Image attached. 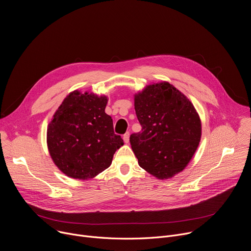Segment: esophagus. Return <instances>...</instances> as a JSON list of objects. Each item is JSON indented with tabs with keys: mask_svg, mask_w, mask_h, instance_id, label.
I'll use <instances>...</instances> for the list:
<instances>
[{
	"mask_svg": "<svg viewBox=\"0 0 251 251\" xmlns=\"http://www.w3.org/2000/svg\"><path fill=\"white\" fill-rule=\"evenodd\" d=\"M129 137H130L129 133H125L123 135V140H124V142L126 143V144H128V143H129Z\"/></svg>",
	"mask_w": 251,
	"mask_h": 251,
	"instance_id": "esophagus-1",
	"label": "esophagus"
}]
</instances>
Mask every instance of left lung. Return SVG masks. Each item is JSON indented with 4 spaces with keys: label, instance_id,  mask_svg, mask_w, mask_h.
Segmentation results:
<instances>
[{
    "label": "left lung",
    "instance_id": "left-lung-1",
    "mask_svg": "<svg viewBox=\"0 0 251 251\" xmlns=\"http://www.w3.org/2000/svg\"><path fill=\"white\" fill-rule=\"evenodd\" d=\"M134 106L142 131L130 136L139 166L161 180L182 172L195 155L201 122L188 97L167 81L135 93Z\"/></svg>",
    "mask_w": 251,
    "mask_h": 251
}]
</instances>
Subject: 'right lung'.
I'll use <instances>...</instances> for the list:
<instances>
[{"mask_svg":"<svg viewBox=\"0 0 251 251\" xmlns=\"http://www.w3.org/2000/svg\"><path fill=\"white\" fill-rule=\"evenodd\" d=\"M108 97L70 92L48 126L47 144L54 165L67 176L89 180L108 168L124 145L105 113Z\"/></svg>","mask_w":251,"mask_h":251,"instance_id":"add662e5","label":"right lung"}]
</instances>
